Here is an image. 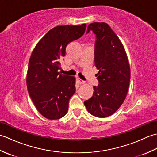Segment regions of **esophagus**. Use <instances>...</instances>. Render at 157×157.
<instances>
[{"instance_id": "1", "label": "esophagus", "mask_w": 157, "mask_h": 157, "mask_svg": "<svg viewBox=\"0 0 157 157\" xmlns=\"http://www.w3.org/2000/svg\"><path fill=\"white\" fill-rule=\"evenodd\" d=\"M78 82H79V84H85V83H86V82H85V81L82 80V79H81L80 78H78Z\"/></svg>"}]
</instances>
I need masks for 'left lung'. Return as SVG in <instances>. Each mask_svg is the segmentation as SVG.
<instances>
[{
	"label": "left lung",
	"instance_id": "8db88e82",
	"mask_svg": "<svg viewBox=\"0 0 157 157\" xmlns=\"http://www.w3.org/2000/svg\"><path fill=\"white\" fill-rule=\"evenodd\" d=\"M96 36L94 65L99 84L94 86L93 96L84 102L93 116L104 118L112 115L121 106L128 94L130 81L128 59L118 36L105 22L88 26Z\"/></svg>",
	"mask_w": 157,
	"mask_h": 157
}]
</instances>
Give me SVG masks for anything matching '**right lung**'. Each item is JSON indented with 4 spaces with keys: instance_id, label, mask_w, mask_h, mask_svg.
Segmentation results:
<instances>
[{
    "instance_id": "obj_1",
    "label": "right lung",
    "mask_w": 157,
    "mask_h": 157,
    "mask_svg": "<svg viewBox=\"0 0 157 157\" xmlns=\"http://www.w3.org/2000/svg\"><path fill=\"white\" fill-rule=\"evenodd\" d=\"M86 24L53 28L36 44L29 61L27 88L39 113L54 120L64 117L75 92V78L60 74L61 63L70 42L84 34Z\"/></svg>"
}]
</instances>
